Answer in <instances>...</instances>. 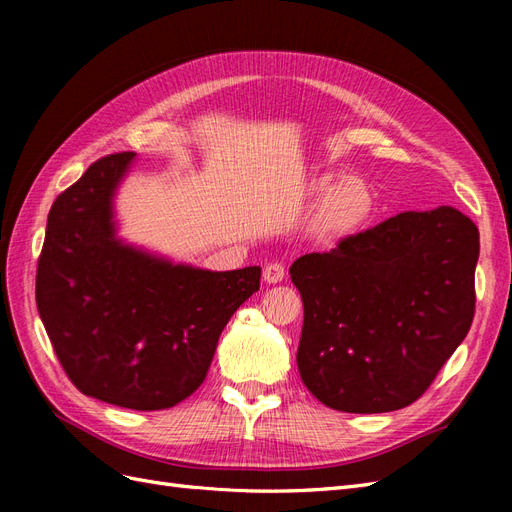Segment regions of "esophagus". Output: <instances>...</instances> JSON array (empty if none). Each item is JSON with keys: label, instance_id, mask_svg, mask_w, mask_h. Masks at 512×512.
<instances>
[{"label": "esophagus", "instance_id": "esophagus-1", "mask_svg": "<svg viewBox=\"0 0 512 512\" xmlns=\"http://www.w3.org/2000/svg\"><path fill=\"white\" fill-rule=\"evenodd\" d=\"M262 277H265L267 284H280L286 277V267L282 262H269L265 271H262Z\"/></svg>", "mask_w": 512, "mask_h": 512}]
</instances>
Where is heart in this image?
Returning a JSON list of instances; mask_svg holds the SVG:
<instances>
[{"label":"heart","mask_w":512,"mask_h":512,"mask_svg":"<svg viewBox=\"0 0 512 512\" xmlns=\"http://www.w3.org/2000/svg\"><path fill=\"white\" fill-rule=\"evenodd\" d=\"M312 192L324 196L318 226L324 235L346 237L359 230L374 213L376 198L369 185L359 177L324 175L314 179Z\"/></svg>","instance_id":"obj_1"}]
</instances>
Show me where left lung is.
<instances>
[{
  "mask_svg": "<svg viewBox=\"0 0 512 512\" xmlns=\"http://www.w3.org/2000/svg\"><path fill=\"white\" fill-rule=\"evenodd\" d=\"M478 228L453 207L406 211L292 262L303 299L297 363L324 406L406 408L468 335Z\"/></svg>",
  "mask_w": 512,
  "mask_h": 512,
  "instance_id": "1",
  "label": "left lung"
}]
</instances>
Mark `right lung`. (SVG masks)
I'll return each instance as SVG.
<instances>
[{
  "label": "right lung",
  "mask_w": 512,
  "mask_h": 512,
  "mask_svg": "<svg viewBox=\"0 0 512 512\" xmlns=\"http://www.w3.org/2000/svg\"><path fill=\"white\" fill-rule=\"evenodd\" d=\"M132 158H100L55 198L36 303L76 389L149 412L203 384L230 316L260 288V267L211 273L121 245L111 198Z\"/></svg>",
  "instance_id": "right-lung-1"
}]
</instances>
